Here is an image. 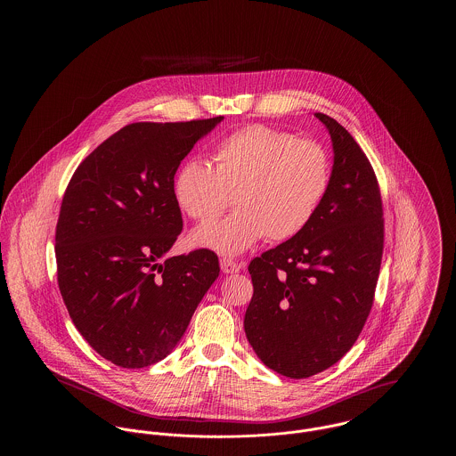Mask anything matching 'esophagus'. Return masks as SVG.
Segmentation results:
<instances>
[{
	"instance_id": "34e87169",
	"label": "esophagus",
	"mask_w": 456,
	"mask_h": 456,
	"mask_svg": "<svg viewBox=\"0 0 456 456\" xmlns=\"http://www.w3.org/2000/svg\"><path fill=\"white\" fill-rule=\"evenodd\" d=\"M220 268L224 273H238L240 270V265H238L236 261L229 260V258H222L220 260Z\"/></svg>"
}]
</instances>
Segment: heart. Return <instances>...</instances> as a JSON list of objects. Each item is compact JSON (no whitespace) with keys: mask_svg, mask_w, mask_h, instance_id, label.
<instances>
[{"mask_svg":"<svg viewBox=\"0 0 456 456\" xmlns=\"http://www.w3.org/2000/svg\"><path fill=\"white\" fill-rule=\"evenodd\" d=\"M216 167L186 160L174 177V198L188 217L210 224L229 207L238 210L196 229L195 246L234 256L260 239L273 242L301 234L320 210L331 183L325 147L290 131L251 125L225 136L214 152Z\"/></svg>","mask_w":456,"mask_h":456,"instance_id":"heart-1","label":"heart"}]
</instances>
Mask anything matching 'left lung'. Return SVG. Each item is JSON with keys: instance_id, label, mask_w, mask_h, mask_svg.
I'll use <instances>...</instances> for the list:
<instances>
[{"instance_id": "obj_1", "label": "left lung", "mask_w": 456, "mask_h": 456, "mask_svg": "<svg viewBox=\"0 0 456 456\" xmlns=\"http://www.w3.org/2000/svg\"><path fill=\"white\" fill-rule=\"evenodd\" d=\"M333 145L331 183L311 224L249 263L244 331L261 362L303 379L338 362L372 307L383 256L376 174L340 123L314 114Z\"/></svg>"}]
</instances>
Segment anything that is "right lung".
I'll return each mask as SVG.
<instances>
[{
    "label": "right lung",
    "mask_w": 456,
    "mask_h": 456,
    "mask_svg": "<svg viewBox=\"0 0 456 456\" xmlns=\"http://www.w3.org/2000/svg\"><path fill=\"white\" fill-rule=\"evenodd\" d=\"M224 119L133 123L77 167L56 225L58 285L99 355L145 368L179 344L220 272L217 255H164L183 231L174 174Z\"/></svg>",
    "instance_id": "right-lung-1"
}]
</instances>
